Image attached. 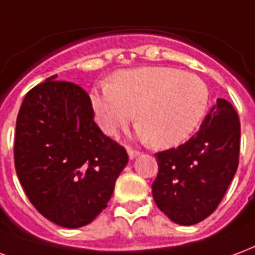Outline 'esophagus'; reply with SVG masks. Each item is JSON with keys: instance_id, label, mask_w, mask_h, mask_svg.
<instances>
[{"instance_id": "esophagus-1", "label": "esophagus", "mask_w": 255, "mask_h": 255, "mask_svg": "<svg viewBox=\"0 0 255 255\" xmlns=\"http://www.w3.org/2000/svg\"><path fill=\"white\" fill-rule=\"evenodd\" d=\"M128 153H129L130 159H134V157H137V156L140 155V150L133 149L131 146H128Z\"/></svg>"}]
</instances>
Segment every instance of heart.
<instances>
[{
	"mask_svg": "<svg viewBox=\"0 0 255 255\" xmlns=\"http://www.w3.org/2000/svg\"><path fill=\"white\" fill-rule=\"evenodd\" d=\"M100 128L115 134L134 118L140 134L157 148L185 141L198 128L209 105V89L197 74L167 66L121 70L113 84L91 95Z\"/></svg>",
	"mask_w": 255,
	"mask_h": 255,
	"instance_id": "heart-1",
	"label": "heart"
}]
</instances>
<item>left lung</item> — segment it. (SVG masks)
I'll return each instance as SVG.
<instances>
[{
  "label": "left lung",
  "instance_id": "1",
  "mask_svg": "<svg viewBox=\"0 0 255 255\" xmlns=\"http://www.w3.org/2000/svg\"><path fill=\"white\" fill-rule=\"evenodd\" d=\"M241 122L230 102L217 99L191 138L156 153V205L176 224L193 226L216 211L239 164Z\"/></svg>",
  "mask_w": 255,
  "mask_h": 255
}]
</instances>
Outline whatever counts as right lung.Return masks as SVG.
I'll return each mask as SVG.
<instances>
[{
    "mask_svg": "<svg viewBox=\"0 0 255 255\" xmlns=\"http://www.w3.org/2000/svg\"><path fill=\"white\" fill-rule=\"evenodd\" d=\"M57 77L24 98L16 121L14 167L40 215L65 228H79L107 206L129 156L95 124L84 89Z\"/></svg>",
    "mask_w": 255,
    "mask_h": 255,
    "instance_id": "add662e5",
    "label": "right lung"
}]
</instances>
